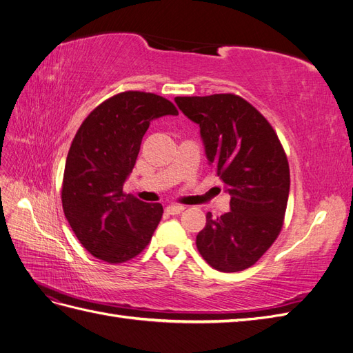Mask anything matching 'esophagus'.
<instances>
[{
    "instance_id": "obj_1",
    "label": "esophagus",
    "mask_w": 353,
    "mask_h": 353,
    "mask_svg": "<svg viewBox=\"0 0 353 353\" xmlns=\"http://www.w3.org/2000/svg\"><path fill=\"white\" fill-rule=\"evenodd\" d=\"M185 208L184 206H176V205H170L166 208V212L169 213V215H179L181 212H183Z\"/></svg>"
}]
</instances>
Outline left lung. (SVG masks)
<instances>
[{"instance_id":"1","label":"left lung","mask_w":353,"mask_h":353,"mask_svg":"<svg viewBox=\"0 0 353 353\" xmlns=\"http://www.w3.org/2000/svg\"><path fill=\"white\" fill-rule=\"evenodd\" d=\"M175 103L200 125L206 156L231 196L228 213L206 215L197 249L216 271L250 268L284 225L290 168L280 138L266 117L240 95L175 97Z\"/></svg>"}]
</instances>
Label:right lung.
Returning a JSON list of instances; mask_svg holds the SVG:
<instances>
[{"mask_svg":"<svg viewBox=\"0 0 353 353\" xmlns=\"http://www.w3.org/2000/svg\"><path fill=\"white\" fill-rule=\"evenodd\" d=\"M165 114H178L172 101L125 91L99 104L74 134L63 174V212L79 243L100 261L135 258L162 218L160 203H144L122 187L150 122Z\"/></svg>","mask_w":353,"mask_h":353,"instance_id":"right-lung-1","label":"right lung"}]
</instances>
